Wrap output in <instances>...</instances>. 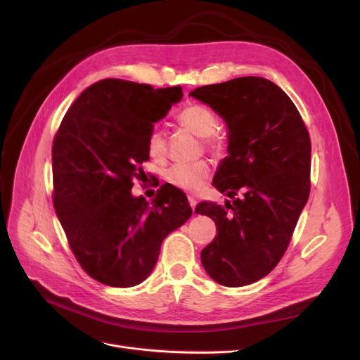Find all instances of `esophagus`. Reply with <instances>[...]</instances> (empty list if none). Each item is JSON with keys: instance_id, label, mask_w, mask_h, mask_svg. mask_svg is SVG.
<instances>
[{"instance_id": "1", "label": "esophagus", "mask_w": 360, "mask_h": 360, "mask_svg": "<svg viewBox=\"0 0 360 360\" xmlns=\"http://www.w3.org/2000/svg\"><path fill=\"white\" fill-rule=\"evenodd\" d=\"M189 204H191V207H192V210H195V205H197V200L189 197Z\"/></svg>"}]
</instances>
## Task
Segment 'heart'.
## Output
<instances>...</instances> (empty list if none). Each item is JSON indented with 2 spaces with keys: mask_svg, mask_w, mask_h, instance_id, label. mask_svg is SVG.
<instances>
[{
  "mask_svg": "<svg viewBox=\"0 0 360 360\" xmlns=\"http://www.w3.org/2000/svg\"><path fill=\"white\" fill-rule=\"evenodd\" d=\"M179 123L191 130L192 134L205 139V144L213 151H221L225 147L221 134H216L217 118L207 106L192 103L179 112ZM147 151L153 159H162L167 155V136L163 130L155 127L147 139ZM210 174V167L205 160L192 163H176L168 168L167 180L183 191H198Z\"/></svg>",
  "mask_w": 360,
  "mask_h": 360,
  "instance_id": "1",
  "label": "heart"
}]
</instances>
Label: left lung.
<instances>
[{
  "label": "left lung",
  "instance_id": "8db88e82",
  "mask_svg": "<svg viewBox=\"0 0 360 360\" xmlns=\"http://www.w3.org/2000/svg\"><path fill=\"white\" fill-rule=\"evenodd\" d=\"M189 96L209 105L228 129V156L213 186L230 198L243 193L225 207L197 205L195 213L212 217L217 231L201 263L217 284H252L279 263L308 201L309 134L290 97L258 76L204 85Z\"/></svg>",
  "mask_w": 360,
  "mask_h": 360
}]
</instances>
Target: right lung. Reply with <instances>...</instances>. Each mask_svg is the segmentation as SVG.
<instances>
[{"label": "right lung", "instance_id": "obj_1", "mask_svg": "<svg viewBox=\"0 0 360 360\" xmlns=\"http://www.w3.org/2000/svg\"><path fill=\"white\" fill-rule=\"evenodd\" d=\"M181 97V86L102 79L73 102L53 139L56 213L81 267L105 285L141 284L163 238L192 214L186 195L169 183L151 202L130 192L150 159L153 124Z\"/></svg>", "mask_w": 360, "mask_h": 360}]
</instances>
